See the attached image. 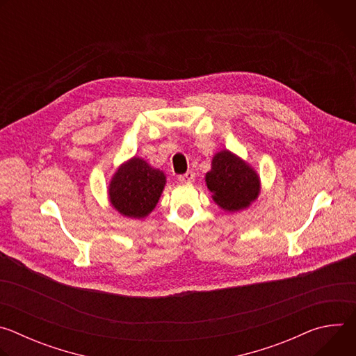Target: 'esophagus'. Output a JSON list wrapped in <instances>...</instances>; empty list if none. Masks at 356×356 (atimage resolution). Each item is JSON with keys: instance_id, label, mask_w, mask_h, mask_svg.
Instances as JSON below:
<instances>
[{"instance_id": "1", "label": "esophagus", "mask_w": 356, "mask_h": 356, "mask_svg": "<svg viewBox=\"0 0 356 356\" xmlns=\"http://www.w3.org/2000/svg\"><path fill=\"white\" fill-rule=\"evenodd\" d=\"M194 177H195V175L193 172H187V173L179 176V181L183 184H190L194 181Z\"/></svg>"}]
</instances>
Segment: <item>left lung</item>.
<instances>
[{"mask_svg": "<svg viewBox=\"0 0 356 356\" xmlns=\"http://www.w3.org/2000/svg\"><path fill=\"white\" fill-rule=\"evenodd\" d=\"M206 184L213 193V201L228 213L246 210L258 200L262 188L255 168L228 149H221L213 156Z\"/></svg>", "mask_w": 356, "mask_h": 356, "instance_id": "8db88e82", "label": "left lung"}]
</instances>
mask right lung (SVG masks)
Returning <instances> with one entry per match:
<instances>
[{
  "label": "right lung",
  "mask_w": 356,
  "mask_h": 356,
  "mask_svg": "<svg viewBox=\"0 0 356 356\" xmlns=\"http://www.w3.org/2000/svg\"><path fill=\"white\" fill-rule=\"evenodd\" d=\"M165 186L166 175L162 170L139 156H132L111 176L108 201L122 217L142 220L155 210Z\"/></svg>",
  "instance_id": "1"
}]
</instances>
